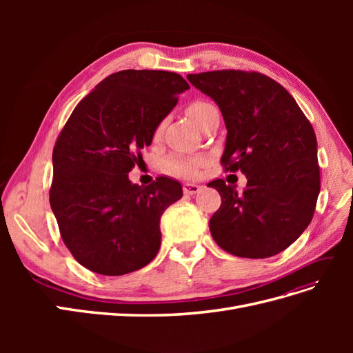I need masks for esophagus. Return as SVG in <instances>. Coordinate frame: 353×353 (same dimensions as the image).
Listing matches in <instances>:
<instances>
[{"mask_svg": "<svg viewBox=\"0 0 353 353\" xmlns=\"http://www.w3.org/2000/svg\"><path fill=\"white\" fill-rule=\"evenodd\" d=\"M200 185H196V184H184V193L185 194H196L200 191Z\"/></svg>", "mask_w": 353, "mask_h": 353, "instance_id": "34e87169", "label": "esophagus"}]
</instances>
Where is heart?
<instances>
[{"mask_svg":"<svg viewBox=\"0 0 353 353\" xmlns=\"http://www.w3.org/2000/svg\"><path fill=\"white\" fill-rule=\"evenodd\" d=\"M213 104L208 101H194L191 103L187 108V114L191 121H193L196 125L199 123L201 114L206 110H209ZM160 134V128H157L156 135ZM197 166V162L194 159L184 157V156H170L165 160V168L168 172L174 174V175H181V176H191L194 174Z\"/></svg>","mask_w":353,"mask_h":353,"instance_id":"obj_1","label":"heart"}]
</instances>
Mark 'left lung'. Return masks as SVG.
I'll use <instances>...</instances> for the list:
<instances>
[{
	"instance_id": "1",
	"label": "left lung",
	"mask_w": 353,
	"mask_h": 353,
	"mask_svg": "<svg viewBox=\"0 0 353 353\" xmlns=\"http://www.w3.org/2000/svg\"><path fill=\"white\" fill-rule=\"evenodd\" d=\"M187 79L223 116L228 134L221 165L248 178L243 194L223 179L208 184L222 200L209 221L212 237L234 256L271 258L314 216L321 188L314 128L283 85L259 72L213 70Z\"/></svg>"
}]
</instances>
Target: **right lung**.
Returning a JSON list of instances; mask_svg holds the SVG:
<instances>
[{
	"label": "right lung",
	"instance_id": "add662e5",
	"mask_svg": "<svg viewBox=\"0 0 353 353\" xmlns=\"http://www.w3.org/2000/svg\"><path fill=\"white\" fill-rule=\"evenodd\" d=\"M188 88L175 72H116L78 103L61 130L50 205L66 248L90 271L130 274L157 254L160 216L183 197V187L166 176L140 187L128 174Z\"/></svg>",
	"mask_w": 353,
	"mask_h": 353
}]
</instances>
